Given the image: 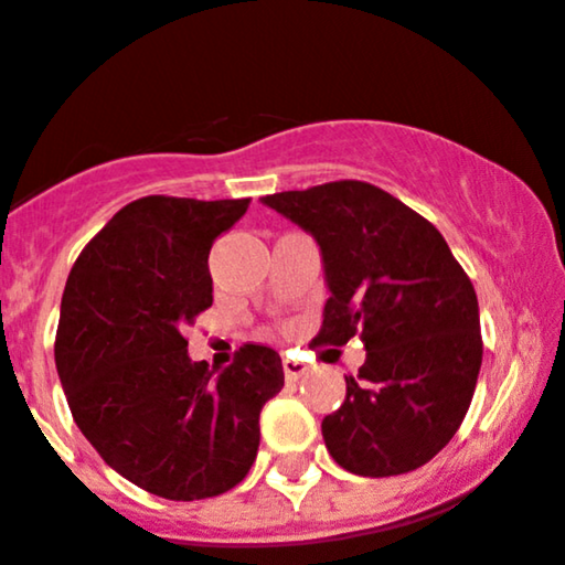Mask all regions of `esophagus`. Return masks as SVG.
Segmentation results:
<instances>
[{"mask_svg":"<svg viewBox=\"0 0 565 565\" xmlns=\"http://www.w3.org/2000/svg\"><path fill=\"white\" fill-rule=\"evenodd\" d=\"M282 371H285V379H288V382H296V379H301L303 373L309 371V365L299 358H282Z\"/></svg>","mask_w":565,"mask_h":565,"instance_id":"obj_1","label":"esophagus"}]
</instances>
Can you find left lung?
Segmentation results:
<instances>
[{"label": "left lung", "instance_id": "left-lung-1", "mask_svg": "<svg viewBox=\"0 0 565 565\" xmlns=\"http://www.w3.org/2000/svg\"><path fill=\"white\" fill-rule=\"evenodd\" d=\"M322 250L331 299L317 347L360 333L365 363L322 419L335 465L363 478L419 470L470 408L480 363L478 296L443 234L384 189L331 181L266 194Z\"/></svg>", "mask_w": 565, "mask_h": 565}]
</instances>
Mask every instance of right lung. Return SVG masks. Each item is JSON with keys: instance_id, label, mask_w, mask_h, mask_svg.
I'll use <instances>...</instances> for the list:
<instances>
[{"instance_id": "1", "label": "right lung", "mask_w": 565, "mask_h": 565, "mask_svg": "<svg viewBox=\"0 0 565 565\" xmlns=\"http://www.w3.org/2000/svg\"><path fill=\"white\" fill-rule=\"evenodd\" d=\"M245 200L151 194L104 226L68 271L55 367L100 459L173 502L218 497L248 475L258 416L285 384L280 354L243 344L215 376L183 328L213 303L207 256Z\"/></svg>"}]
</instances>
